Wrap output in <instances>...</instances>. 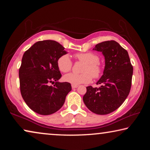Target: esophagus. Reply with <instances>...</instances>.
Here are the masks:
<instances>
[{
    "label": "esophagus",
    "mask_w": 150,
    "mask_h": 150,
    "mask_svg": "<svg viewBox=\"0 0 150 150\" xmlns=\"http://www.w3.org/2000/svg\"><path fill=\"white\" fill-rule=\"evenodd\" d=\"M72 88H77L78 87V85H71Z\"/></svg>",
    "instance_id": "esophagus-1"
}]
</instances>
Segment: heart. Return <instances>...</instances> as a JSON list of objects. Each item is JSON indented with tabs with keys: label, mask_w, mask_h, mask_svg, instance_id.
Returning <instances> with one entry per match:
<instances>
[{
	"label": "heart",
	"mask_w": 150,
	"mask_h": 150,
	"mask_svg": "<svg viewBox=\"0 0 150 150\" xmlns=\"http://www.w3.org/2000/svg\"><path fill=\"white\" fill-rule=\"evenodd\" d=\"M77 59L85 63L83 66L81 74L69 73L63 77L65 82L72 85H78L83 83H90L92 78L97 79L100 77L103 72L102 66L100 64L99 57L97 55L91 52L80 53L75 55ZM57 67L60 71L67 73L72 68V62L68 55H63L57 60Z\"/></svg>",
	"instance_id": "heart-1"
}]
</instances>
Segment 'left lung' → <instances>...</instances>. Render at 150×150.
<instances>
[{
    "label": "left lung",
    "instance_id": "left-lung-1",
    "mask_svg": "<svg viewBox=\"0 0 150 150\" xmlns=\"http://www.w3.org/2000/svg\"><path fill=\"white\" fill-rule=\"evenodd\" d=\"M93 50L102 52L105 66L96 84L100 87H87L83 100L86 106L97 115L112 112L120 107L130 93L133 67L128 52L114 40L96 44Z\"/></svg>",
    "mask_w": 150,
    "mask_h": 150
}]
</instances>
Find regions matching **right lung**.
<instances>
[{
	"mask_svg": "<svg viewBox=\"0 0 150 150\" xmlns=\"http://www.w3.org/2000/svg\"><path fill=\"white\" fill-rule=\"evenodd\" d=\"M64 49L54 40H44L35 43L22 57L20 92L30 108L40 115H50L59 110L71 91L70 83L58 81L62 75L57 63L67 53ZM54 82L53 87L49 85Z\"/></svg>",
	"mask_w": 150,
	"mask_h": 150,
	"instance_id": "add662e5",
	"label": "right lung"
}]
</instances>
